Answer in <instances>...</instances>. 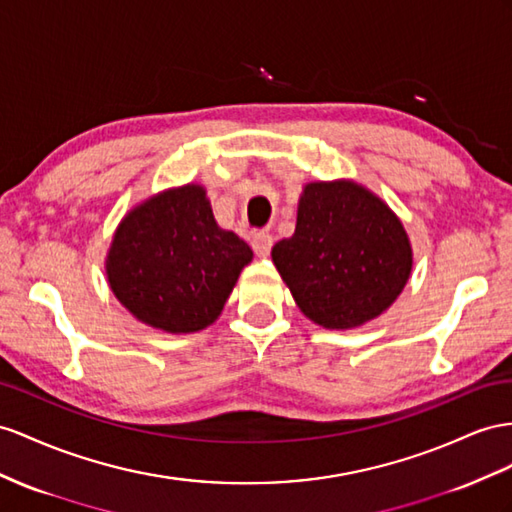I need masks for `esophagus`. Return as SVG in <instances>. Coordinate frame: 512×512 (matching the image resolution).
I'll list each match as a JSON object with an SVG mask.
<instances>
[{
    "label": "esophagus",
    "mask_w": 512,
    "mask_h": 512,
    "mask_svg": "<svg viewBox=\"0 0 512 512\" xmlns=\"http://www.w3.org/2000/svg\"><path fill=\"white\" fill-rule=\"evenodd\" d=\"M251 244H253V251H255L259 257H268L274 240H272L270 233H257V235H253V242H251Z\"/></svg>",
    "instance_id": "esophagus-1"
}]
</instances>
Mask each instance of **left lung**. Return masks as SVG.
Listing matches in <instances>:
<instances>
[{
  "instance_id": "8db88e82",
  "label": "left lung",
  "mask_w": 512,
  "mask_h": 512,
  "mask_svg": "<svg viewBox=\"0 0 512 512\" xmlns=\"http://www.w3.org/2000/svg\"><path fill=\"white\" fill-rule=\"evenodd\" d=\"M272 261L298 309L346 331L381 316L409 283L413 248L393 209L352 179L311 181L300 192L292 238Z\"/></svg>"
}]
</instances>
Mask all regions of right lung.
Returning <instances> with one entry per match:
<instances>
[{
    "label": "right lung",
    "instance_id": "add662e5",
    "mask_svg": "<svg viewBox=\"0 0 512 512\" xmlns=\"http://www.w3.org/2000/svg\"><path fill=\"white\" fill-rule=\"evenodd\" d=\"M253 251L216 225L201 183L151 194L119 222L106 255L112 294L138 322L164 333L214 324Z\"/></svg>",
    "mask_w": 512,
    "mask_h": 512
}]
</instances>
